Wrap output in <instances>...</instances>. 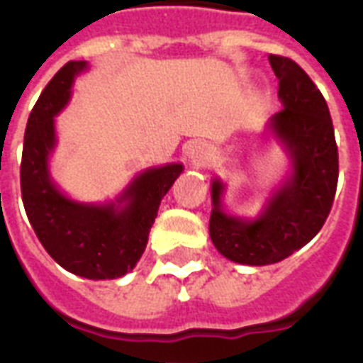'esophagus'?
Instances as JSON below:
<instances>
[{"label":"esophagus","mask_w":363,"mask_h":363,"mask_svg":"<svg viewBox=\"0 0 363 363\" xmlns=\"http://www.w3.org/2000/svg\"><path fill=\"white\" fill-rule=\"evenodd\" d=\"M186 157H188V162L192 163V165H196V167L203 165L207 160L206 152H203V148H200V146H190V148L186 150Z\"/></svg>","instance_id":"34e87169"}]
</instances>
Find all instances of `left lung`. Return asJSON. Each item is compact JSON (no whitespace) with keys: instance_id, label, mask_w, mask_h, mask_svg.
<instances>
[{"instance_id":"1","label":"left lung","mask_w":363,"mask_h":363,"mask_svg":"<svg viewBox=\"0 0 363 363\" xmlns=\"http://www.w3.org/2000/svg\"><path fill=\"white\" fill-rule=\"evenodd\" d=\"M278 77L281 110L264 125L268 143L287 156V169L255 217L226 211L223 179H211L209 236L223 257L264 267L293 255L316 236L335 198L339 179L335 133L325 99L306 72L286 57H268Z\"/></svg>"}]
</instances>
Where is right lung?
<instances>
[{
    "label": "right lung",
    "mask_w": 363,
    "mask_h": 363,
    "mask_svg": "<svg viewBox=\"0 0 363 363\" xmlns=\"http://www.w3.org/2000/svg\"><path fill=\"white\" fill-rule=\"evenodd\" d=\"M85 60L60 68L30 112L24 133L21 190L28 220L49 255L87 280H116L131 272L145 253L163 196L179 179L182 163L140 171L114 200L79 201L62 192L51 175L57 150L55 118L68 106Z\"/></svg>",
    "instance_id": "obj_1"
}]
</instances>
